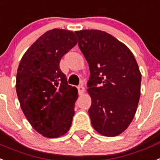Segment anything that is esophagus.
<instances>
[{
	"label": "esophagus",
	"instance_id": "esophagus-1",
	"mask_svg": "<svg viewBox=\"0 0 160 160\" xmlns=\"http://www.w3.org/2000/svg\"><path fill=\"white\" fill-rule=\"evenodd\" d=\"M77 88H78V92H79V94L80 95H82L84 92V87L83 86L82 84H81V85H79V86L77 87Z\"/></svg>",
	"mask_w": 160,
	"mask_h": 160
}]
</instances>
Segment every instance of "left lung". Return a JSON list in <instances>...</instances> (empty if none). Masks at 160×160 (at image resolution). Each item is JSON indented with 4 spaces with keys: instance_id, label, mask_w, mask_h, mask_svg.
<instances>
[{
    "instance_id": "8db88e82",
    "label": "left lung",
    "mask_w": 160,
    "mask_h": 160,
    "mask_svg": "<svg viewBox=\"0 0 160 160\" xmlns=\"http://www.w3.org/2000/svg\"><path fill=\"white\" fill-rule=\"evenodd\" d=\"M90 71L87 83L92 98L88 109L97 132L117 136L132 122L140 98L142 75L128 47L99 30L75 32Z\"/></svg>"
}]
</instances>
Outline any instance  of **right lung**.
<instances>
[{"instance_id":"add662e5","label":"right lung","mask_w":160,"mask_h":160,"mask_svg":"<svg viewBox=\"0 0 160 160\" xmlns=\"http://www.w3.org/2000/svg\"><path fill=\"white\" fill-rule=\"evenodd\" d=\"M76 44L74 32L49 30L27 50L18 66L16 92L22 111L46 138L62 136L72 125L78 91L68 84L59 62Z\"/></svg>"}]
</instances>
